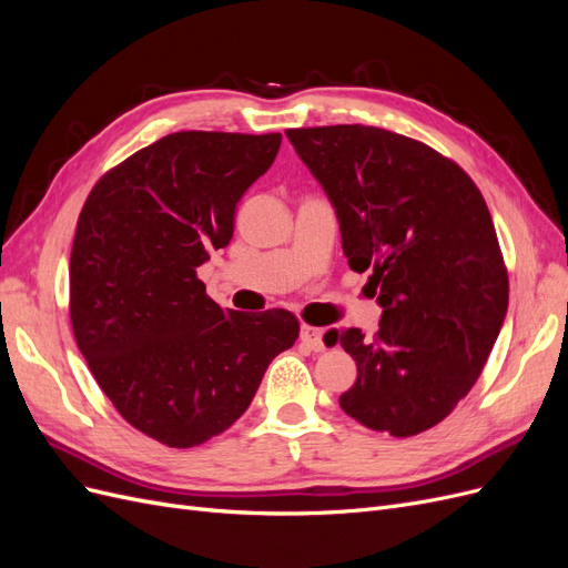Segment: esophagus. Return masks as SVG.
Segmentation results:
<instances>
[{
    "label": "esophagus",
    "mask_w": 568,
    "mask_h": 568,
    "mask_svg": "<svg viewBox=\"0 0 568 568\" xmlns=\"http://www.w3.org/2000/svg\"><path fill=\"white\" fill-rule=\"evenodd\" d=\"M301 341L305 343L307 348L315 351V353L326 348L324 341H322V329H317V326H311V324H303L301 326Z\"/></svg>",
    "instance_id": "1"
}]
</instances>
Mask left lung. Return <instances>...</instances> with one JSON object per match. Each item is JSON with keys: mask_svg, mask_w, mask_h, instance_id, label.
Listing matches in <instances>:
<instances>
[{"mask_svg": "<svg viewBox=\"0 0 568 568\" xmlns=\"http://www.w3.org/2000/svg\"><path fill=\"white\" fill-rule=\"evenodd\" d=\"M329 196L343 253L384 307L379 332L329 329L357 365L338 403L395 438L450 415L484 372L507 315L509 282L474 180L409 136L367 125L286 130Z\"/></svg>", "mask_w": 568, "mask_h": 568, "instance_id": "left-lung-1", "label": "left lung"}]
</instances>
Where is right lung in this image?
Listing matches in <instances>:
<instances>
[{
  "label": "right lung",
  "instance_id": "obj_1",
  "mask_svg": "<svg viewBox=\"0 0 568 568\" xmlns=\"http://www.w3.org/2000/svg\"><path fill=\"white\" fill-rule=\"evenodd\" d=\"M280 144V132L168 134L109 170L82 205L71 251L78 348L123 419L168 448L230 428L298 338L296 315L222 311L196 277L230 244L236 203Z\"/></svg>",
  "mask_w": 568,
  "mask_h": 568
}]
</instances>
